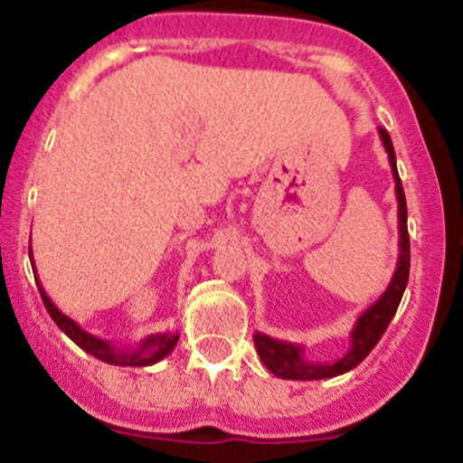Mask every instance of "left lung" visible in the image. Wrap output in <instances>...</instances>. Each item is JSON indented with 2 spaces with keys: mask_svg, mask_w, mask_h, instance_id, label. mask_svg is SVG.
<instances>
[{
  "mask_svg": "<svg viewBox=\"0 0 463 463\" xmlns=\"http://www.w3.org/2000/svg\"><path fill=\"white\" fill-rule=\"evenodd\" d=\"M379 137L388 153V162H391L392 180H395V194H397V223H400V258H397L395 274H392L391 283H388L386 292L370 306L361 317L356 319L352 329V345H349L347 354L334 363H315L304 356V347L295 343H285V340H276L271 335L253 334V343H256L258 356L265 363V368L279 379H292V382H315V379H331L338 374L349 373L368 356L374 349V345L382 340L383 331L388 329L392 315L397 313L404 288L409 280V265H411V244H409V231H407V198H404V189H402L400 173H397L395 162V148H392L391 134L386 129L379 128Z\"/></svg>",
  "mask_w": 463,
  "mask_h": 463,
  "instance_id": "1",
  "label": "left lung"
}]
</instances>
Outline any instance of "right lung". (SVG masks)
<instances>
[{
    "mask_svg": "<svg viewBox=\"0 0 463 463\" xmlns=\"http://www.w3.org/2000/svg\"><path fill=\"white\" fill-rule=\"evenodd\" d=\"M29 258H32V251H29ZM36 285H38V292H41L43 297V304H45L47 313H50V317L54 319L56 326H59V329H61L72 343L80 345L86 354L100 358V361L109 363V365H123V368H146V365H155V363H159L162 358H166L168 354L173 352V347L178 345V338H180L178 331H175V334L166 331V334L148 335V338L141 340L139 345H132V347H116V345H111L109 340H102L98 338V335L84 331L75 319H71L68 315H63L61 310L56 308V306L52 304L50 297L45 295V290H43L38 276H36Z\"/></svg>",
    "mask_w": 463,
    "mask_h": 463,
    "instance_id": "1",
    "label": "right lung"
}]
</instances>
